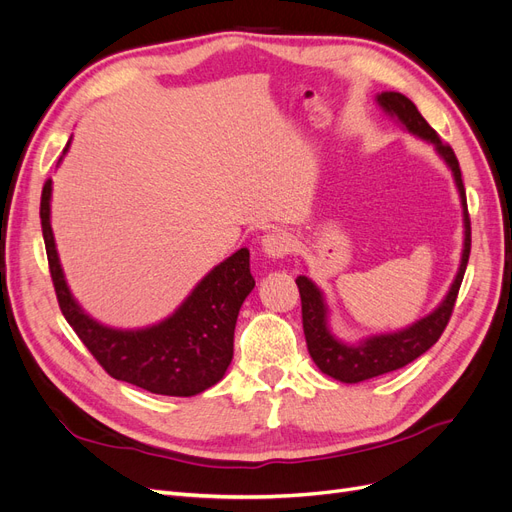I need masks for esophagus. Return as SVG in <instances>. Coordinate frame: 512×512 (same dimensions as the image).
Returning a JSON list of instances; mask_svg holds the SVG:
<instances>
[{
	"label": "esophagus",
	"mask_w": 512,
	"mask_h": 512,
	"mask_svg": "<svg viewBox=\"0 0 512 512\" xmlns=\"http://www.w3.org/2000/svg\"><path fill=\"white\" fill-rule=\"evenodd\" d=\"M292 239L286 230H271L269 235L262 237L260 247L269 258H284L290 252Z\"/></svg>",
	"instance_id": "34e87169"
}]
</instances>
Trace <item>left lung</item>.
Returning <instances> with one entry per match:
<instances>
[{
  "label": "left lung",
  "instance_id": "1",
  "mask_svg": "<svg viewBox=\"0 0 512 512\" xmlns=\"http://www.w3.org/2000/svg\"><path fill=\"white\" fill-rule=\"evenodd\" d=\"M376 102L386 115L397 119L410 134L433 145V149H436L438 156L453 173L459 200H461V209H463V250H461V260H459L455 280L451 288H448L446 297L440 301L436 309H433V312H429L421 320L412 322L406 329L369 335L354 344L344 342V339H339L331 331L329 305H327V299H324V292L309 280L307 275L297 277V286L301 294L303 331H305L309 356H312L322 374H327L346 384H356V382H363V380L406 367L408 363L418 359V356L427 352L433 344L438 342L442 331L446 329L448 320H451L463 273H466V267H468L470 245H472L466 188H463L461 168L455 158V151L440 141L436 130L429 126L425 117L418 113L414 102L404 94H399V91H382V94L376 96Z\"/></svg>",
  "mask_w": 512,
  "mask_h": 512
}]
</instances>
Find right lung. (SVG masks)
<instances>
[{
    "mask_svg": "<svg viewBox=\"0 0 512 512\" xmlns=\"http://www.w3.org/2000/svg\"><path fill=\"white\" fill-rule=\"evenodd\" d=\"M70 143L72 138L64 156ZM51 194L49 179L42 188L40 220L57 301L61 314L106 374L168 397H192L218 384L232 361L239 309L256 286L250 250L241 247L213 267L168 318L143 329L106 327L85 312L66 282L51 228Z\"/></svg>",
    "mask_w": 512,
    "mask_h": 512,
    "instance_id": "1",
    "label": "right lung"
}]
</instances>
